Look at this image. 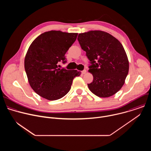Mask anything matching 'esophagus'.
Returning <instances> with one entry per match:
<instances>
[{
    "instance_id": "1",
    "label": "esophagus",
    "mask_w": 151,
    "mask_h": 151,
    "mask_svg": "<svg viewBox=\"0 0 151 151\" xmlns=\"http://www.w3.org/2000/svg\"><path fill=\"white\" fill-rule=\"evenodd\" d=\"M86 72H87V70H86L85 69V70H82V73L83 74V75H84V74H85L86 73Z\"/></svg>"
}]
</instances>
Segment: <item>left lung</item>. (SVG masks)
Instances as JSON below:
<instances>
[{"label":"left lung","instance_id":"left-lung-1","mask_svg":"<svg viewBox=\"0 0 151 151\" xmlns=\"http://www.w3.org/2000/svg\"><path fill=\"white\" fill-rule=\"evenodd\" d=\"M78 40L91 63L88 72L93 81L88 83L90 90L100 97L116 93L124 84L129 70L128 57L121 42L100 30L79 33Z\"/></svg>","mask_w":151,"mask_h":151}]
</instances>
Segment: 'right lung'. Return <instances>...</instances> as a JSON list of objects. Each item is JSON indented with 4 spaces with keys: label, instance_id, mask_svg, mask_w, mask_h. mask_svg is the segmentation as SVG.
Masks as SVG:
<instances>
[{
    "label": "right lung",
    "instance_id": "right-lung-1",
    "mask_svg": "<svg viewBox=\"0 0 151 151\" xmlns=\"http://www.w3.org/2000/svg\"><path fill=\"white\" fill-rule=\"evenodd\" d=\"M78 33L51 30L37 37L30 45L24 59L29 84L36 93L49 100L60 99L70 90L73 79L81 72L60 69L65 63V54L76 39Z\"/></svg>",
    "mask_w": 151,
    "mask_h": 151
}]
</instances>
